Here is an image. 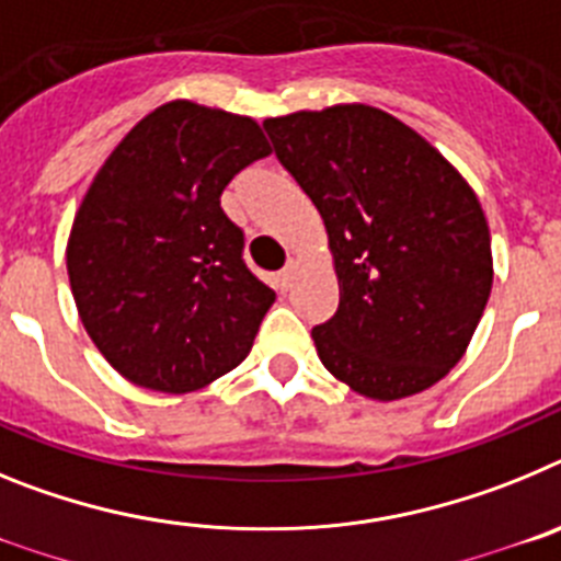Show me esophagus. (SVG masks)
<instances>
[{
    "label": "esophagus",
    "instance_id": "1",
    "mask_svg": "<svg viewBox=\"0 0 561 561\" xmlns=\"http://www.w3.org/2000/svg\"><path fill=\"white\" fill-rule=\"evenodd\" d=\"M295 272H297V261H286L284 270L277 272V284H280V289H291Z\"/></svg>",
    "mask_w": 561,
    "mask_h": 561
}]
</instances>
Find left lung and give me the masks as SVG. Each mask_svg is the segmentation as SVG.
<instances>
[{"instance_id": "1", "label": "left lung", "mask_w": 561, "mask_h": 561, "mask_svg": "<svg viewBox=\"0 0 561 561\" xmlns=\"http://www.w3.org/2000/svg\"><path fill=\"white\" fill-rule=\"evenodd\" d=\"M277 162L329 230L340 306L317 356L351 390L393 401L447 376L492 291L478 196L424 137L370 106L264 123Z\"/></svg>"}]
</instances>
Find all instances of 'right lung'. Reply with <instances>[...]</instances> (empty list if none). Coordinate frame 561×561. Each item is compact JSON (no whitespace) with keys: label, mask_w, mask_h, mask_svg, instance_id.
I'll return each mask as SVG.
<instances>
[{"label":"right lung","mask_w":561,"mask_h":561,"mask_svg":"<svg viewBox=\"0 0 561 561\" xmlns=\"http://www.w3.org/2000/svg\"><path fill=\"white\" fill-rule=\"evenodd\" d=\"M266 153L250 117L173 101L98 171L67 244L69 286L83 329L134 385L187 393L250 354L275 291L247 266L221 191Z\"/></svg>","instance_id":"obj_1"}]
</instances>
